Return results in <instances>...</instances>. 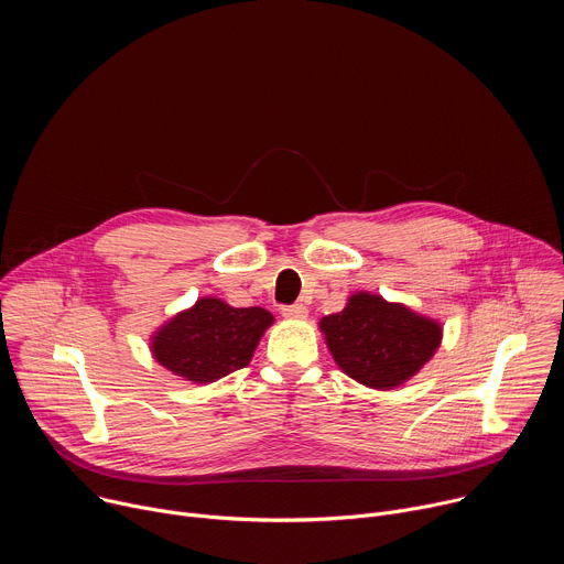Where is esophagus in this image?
Here are the masks:
<instances>
[{
  "label": "esophagus",
  "mask_w": 564,
  "mask_h": 564,
  "mask_svg": "<svg viewBox=\"0 0 564 564\" xmlns=\"http://www.w3.org/2000/svg\"><path fill=\"white\" fill-rule=\"evenodd\" d=\"M281 314H283L285 318H296V321H301V318H305V316H307V307H305L303 303L283 305V307H281Z\"/></svg>",
  "instance_id": "esophagus-1"
}]
</instances>
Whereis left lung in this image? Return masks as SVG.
<instances>
[{"instance_id":"1","label":"left lung","mask_w":564,"mask_h":564,"mask_svg":"<svg viewBox=\"0 0 564 564\" xmlns=\"http://www.w3.org/2000/svg\"><path fill=\"white\" fill-rule=\"evenodd\" d=\"M318 328L337 366L377 390L409 381L442 341L437 321L370 292L352 294L341 312L321 318Z\"/></svg>"}]
</instances>
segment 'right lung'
Masks as SVG:
<instances>
[{
  "mask_svg": "<svg viewBox=\"0 0 564 564\" xmlns=\"http://www.w3.org/2000/svg\"><path fill=\"white\" fill-rule=\"evenodd\" d=\"M272 321L263 307H231L205 296L153 335L151 352L174 375L209 383L246 368Z\"/></svg>",
  "mask_w": 564,
  "mask_h": 564,
  "instance_id": "add662e5",
  "label": "right lung"
}]
</instances>
